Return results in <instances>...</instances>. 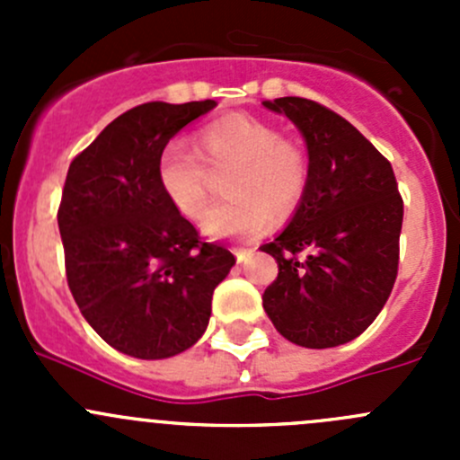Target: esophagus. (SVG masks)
<instances>
[{
  "label": "esophagus",
  "mask_w": 460,
  "mask_h": 460,
  "mask_svg": "<svg viewBox=\"0 0 460 460\" xmlns=\"http://www.w3.org/2000/svg\"><path fill=\"white\" fill-rule=\"evenodd\" d=\"M234 253H235V260H238V262H244V260L249 258L247 249H234Z\"/></svg>",
  "instance_id": "obj_1"
}]
</instances>
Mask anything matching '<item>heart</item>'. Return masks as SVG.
Listing matches in <instances>:
<instances>
[{
  "label": "heart",
  "mask_w": 460,
  "mask_h": 460,
  "mask_svg": "<svg viewBox=\"0 0 460 460\" xmlns=\"http://www.w3.org/2000/svg\"><path fill=\"white\" fill-rule=\"evenodd\" d=\"M198 151L173 140L157 157V182L166 200L187 220H198L208 202L211 171L234 169L229 200L208 208L202 234L208 238H256L289 220L309 184V157L300 144L282 140L271 124L252 115H226L198 131ZM207 161L206 165L203 162Z\"/></svg>",
  "instance_id": "heart-1"
}]
</instances>
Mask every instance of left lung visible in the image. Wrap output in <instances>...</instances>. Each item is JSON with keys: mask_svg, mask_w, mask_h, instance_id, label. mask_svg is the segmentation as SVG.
Wrapping results in <instances>:
<instances>
[{"mask_svg": "<svg viewBox=\"0 0 460 460\" xmlns=\"http://www.w3.org/2000/svg\"><path fill=\"white\" fill-rule=\"evenodd\" d=\"M262 104L298 127L309 155L303 202L260 247L278 262L262 307L294 345H345L374 323L396 282L402 198L392 164L318 102L278 97Z\"/></svg>", "mask_w": 460, "mask_h": 460, "instance_id": "obj_1", "label": "left lung"}]
</instances>
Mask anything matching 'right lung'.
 Listing matches in <instances>:
<instances>
[{
  "mask_svg": "<svg viewBox=\"0 0 460 460\" xmlns=\"http://www.w3.org/2000/svg\"><path fill=\"white\" fill-rule=\"evenodd\" d=\"M213 106H136L68 166L58 211L68 287L102 341L133 358H171L196 345L213 289L235 264L225 247L202 243L157 182L162 148Z\"/></svg>",
  "mask_w": 460,
  "mask_h": 460,
  "instance_id": "add662e5",
  "label": "right lung"
}]
</instances>
